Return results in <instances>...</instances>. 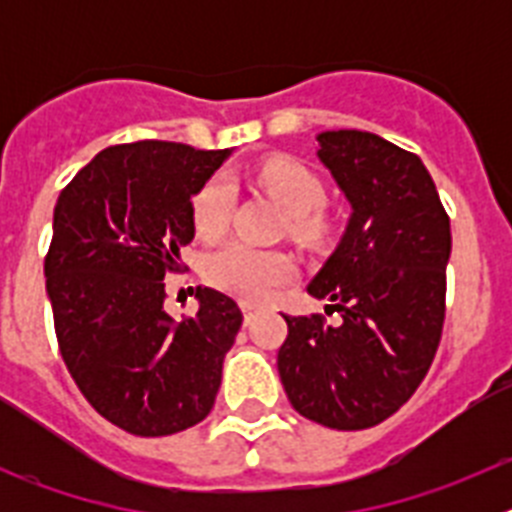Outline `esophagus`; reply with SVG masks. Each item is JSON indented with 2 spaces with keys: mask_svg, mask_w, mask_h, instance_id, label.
I'll use <instances>...</instances> for the list:
<instances>
[{
  "mask_svg": "<svg viewBox=\"0 0 512 512\" xmlns=\"http://www.w3.org/2000/svg\"><path fill=\"white\" fill-rule=\"evenodd\" d=\"M243 320H246V325H251V320L256 318V312H259V307L251 305V302H243Z\"/></svg>",
  "mask_w": 512,
  "mask_h": 512,
  "instance_id": "esophagus-1",
  "label": "esophagus"
}]
</instances>
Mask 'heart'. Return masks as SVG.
I'll use <instances>...</instances> for the list:
<instances>
[{
	"mask_svg": "<svg viewBox=\"0 0 512 512\" xmlns=\"http://www.w3.org/2000/svg\"><path fill=\"white\" fill-rule=\"evenodd\" d=\"M259 184L289 212V233L300 241H320L328 230L320 207L325 187L310 166L297 158L274 156L259 169ZM233 207V182L228 174H215L200 187L192 200L194 228L202 238L215 241L225 233ZM205 277L212 287L230 292L246 302H264L277 295L295 277L292 256L277 248H259L233 241L215 251L205 264Z\"/></svg>",
	"mask_w": 512,
	"mask_h": 512,
	"instance_id": "obj_1",
	"label": "heart"
}]
</instances>
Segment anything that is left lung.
Segmentation results:
<instances>
[{
  "mask_svg": "<svg viewBox=\"0 0 512 512\" xmlns=\"http://www.w3.org/2000/svg\"><path fill=\"white\" fill-rule=\"evenodd\" d=\"M320 164L351 205L336 251L307 292L341 323L284 315L277 354L292 408L338 431L390 418L431 369L446 315L449 215L415 153L364 130L318 133Z\"/></svg>",
  "mask_w": 512,
  "mask_h": 512,
  "instance_id": "8db88e82",
  "label": "left lung"
}]
</instances>
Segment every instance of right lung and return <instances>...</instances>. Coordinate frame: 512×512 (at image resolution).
I'll use <instances>...</instances> for the list:
<instances>
[{
	"instance_id": "1",
	"label": "right lung",
	"mask_w": 512,
	"mask_h": 512,
	"mask_svg": "<svg viewBox=\"0 0 512 512\" xmlns=\"http://www.w3.org/2000/svg\"><path fill=\"white\" fill-rule=\"evenodd\" d=\"M138 140L99 151L61 192L45 289L61 356L81 395L133 436H171L215 405L243 312L217 289L200 310H164V277L194 238L192 197L230 156Z\"/></svg>"
}]
</instances>
